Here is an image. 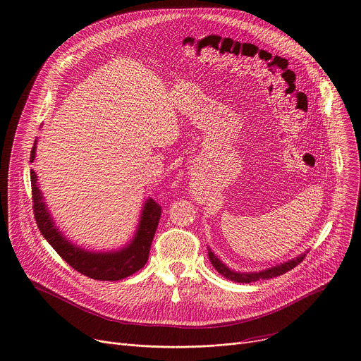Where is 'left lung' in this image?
I'll use <instances>...</instances> for the list:
<instances>
[{
    "label": "left lung",
    "instance_id": "obj_1",
    "mask_svg": "<svg viewBox=\"0 0 361 361\" xmlns=\"http://www.w3.org/2000/svg\"><path fill=\"white\" fill-rule=\"evenodd\" d=\"M307 251L300 254L299 257L293 258V259H289L283 264H279V265H275V267H271V268H267L264 271H259V272H236V271H232L231 268H228L218 257H215V254L208 248V257H209V261L212 264V267L216 269L218 274H221L224 278L226 279H231L233 282H238V283H251V282H257L259 279H271V278H276L279 275H283L286 274L288 271L293 269L296 265H299L305 257H306Z\"/></svg>",
    "mask_w": 361,
    "mask_h": 361
}]
</instances>
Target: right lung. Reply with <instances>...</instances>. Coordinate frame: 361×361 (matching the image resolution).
I'll return each instance as SVG.
<instances>
[{
  "instance_id": "1",
  "label": "right lung",
  "mask_w": 361,
  "mask_h": 361,
  "mask_svg": "<svg viewBox=\"0 0 361 361\" xmlns=\"http://www.w3.org/2000/svg\"><path fill=\"white\" fill-rule=\"evenodd\" d=\"M37 143L38 139L34 142L30 163H34L37 157ZM31 187L34 214L41 233L49 245L59 254V257H62V259L66 261L73 269L96 281L114 282L133 275L146 265L161 215V207L156 201L152 198L146 200L142 208L137 229L123 248L113 251H87L71 243L56 226L54 216L44 201V195L38 185V177L34 170H31Z\"/></svg>"
}]
</instances>
